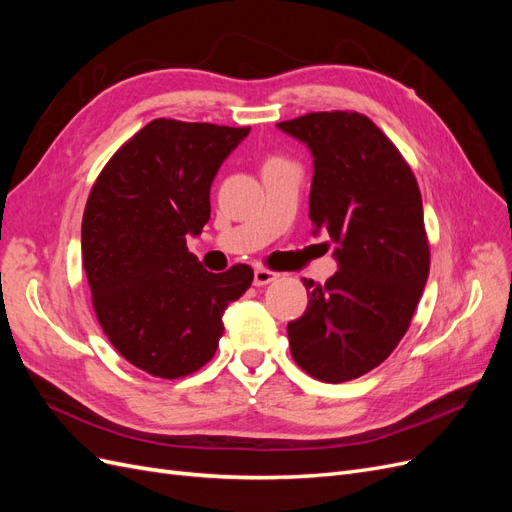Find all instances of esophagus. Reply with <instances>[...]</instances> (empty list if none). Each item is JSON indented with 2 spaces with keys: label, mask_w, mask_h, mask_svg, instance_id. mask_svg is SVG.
<instances>
[{
  "label": "esophagus",
  "mask_w": 512,
  "mask_h": 512,
  "mask_svg": "<svg viewBox=\"0 0 512 512\" xmlns=\"http://www.w3.org/2000/svg\"><path fill=\"white\" fill-rule=\"evenodd\" d=\"M277 280V273L275 271H269V269H256L254 271V286H267L271 282Z\"/></svg>",
  "instance_id": "obj_1"
}]
</instances>
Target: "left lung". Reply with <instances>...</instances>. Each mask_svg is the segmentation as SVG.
<instances>
[{"label":"left lung","instance_id":"left-lung-1","mask_svg":"<svg viewBox=\"0 0 512 512\" xmlns=\"http://www.w3.org/2000/svg\"><path fill=\"white\" fill-rule=\"evenodd\" d=\"M314 156L309 220L335 243L339 271L303 280L307 309L288 322L292 359L322 382L354 380L406 335L429 275L423 200L412 168L361 113L277 123Z\"/></svg>","mask_w":512,"mask_h":512}]
</instances>
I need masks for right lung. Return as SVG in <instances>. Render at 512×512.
<instances>
[{"mask_svg":"<svg viewBox=\"0 0 512 512\" xmlns=\"http://www.w3.org/2000/svg\"><path fill=\"white\" fill-rule=\"evenodd\" d=\"M250 128L153 119L102 168L83 213V269L115 350L156 378L213 359L222 316L252 286L235 265L209 273L185 237L209 222L211 183Z\"/></svg>","mask_w":512,"mask_h":512,"instance_id":"add662e5","label":"right lung"}]
</instances>
